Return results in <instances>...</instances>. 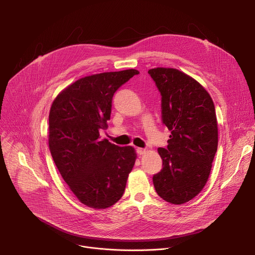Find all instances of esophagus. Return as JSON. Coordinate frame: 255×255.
Returning a JSON list of instances; mask_svg holds the SVG:
<instances>
[{
  "label": "esophagus",
  "instance_id": "34e87169",
  "mask_svg": "<svg viewBox=\"0 0 255 255\" xmlns=\"http://www.w3.org/2000/svg\"><path fill=\"white\" fill-rule=\"evenodd\" d=\"M137 153L139 155H143V154L146 153V149H145V148H137Z\"/></svg>",
  "mask_w": 255,
  "mask_h": 255
}]
</instances>
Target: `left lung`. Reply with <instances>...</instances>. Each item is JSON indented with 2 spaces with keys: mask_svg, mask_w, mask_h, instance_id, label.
Wrapping results in <instances>:
<instances>
[{
  "mask_svg": "<svg viewBox=\"0 0 255 255\" xmlns=\"http://www.w3.org/2000/svg\"><path fill=\"white\" fill-rule=\"evenodd\" d=\"M161 95V117L171 135L158 148L162 169L153 175L157 195L181 205L207 184L218 147V123L213 100L205 88L176 68L148 70Z\"/></svg>",
  "mask_w": 255,
  "mask_h": 255,
  "instance_id": "8db88e82",
  "label": "left lung"
}]
</instances>
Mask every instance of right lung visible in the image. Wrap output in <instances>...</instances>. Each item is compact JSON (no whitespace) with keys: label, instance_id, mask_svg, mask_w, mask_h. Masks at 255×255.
I'll use <instances>...</instances> for the list:
<instances>
[{"label":"right lung","instance_id":"right-lung-1","mask_svg":"<svg viewBox=\"0 0 255 255\" xmlns=\"http://www.w3.org/2000/svg\"><path fill=\"white\" fill-rule=\"evenodd\" d=\"M136 69L102 72L82 78L62 90L49 112L48 144L53 161L78 200L106 209L124 194L137 158L132 146L100 139L107 129L115 92Z\"/></svg>","mask_w":255,"mask_h":255}]
</instances>
